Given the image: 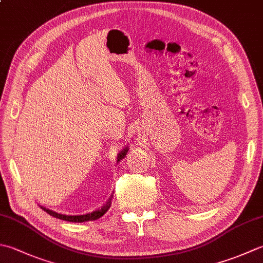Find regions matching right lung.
Wrapping results in <instances>:
<instances>
[{"label":"right lung","mask_w":263,"mask_h":263,"mask_svg":"<svg viewBox=\"0 0 263 263\" xmlns=\"http://www.w3.org/2000/svg\"><path fill=\"white\" fill-rule=\"evenodd\" d=\"M127 152H128V148L123 149L122 152H120L119 156H117V161H121L123 158H124ZM111 198H113V197H110L107 202H106V204L103 205L100 209L95 210L92 212H89V214H86V215H78V216L62 215V214H59V212H55L53 210L46 209L45 206H43V205H39V206H41V208L44 211H46L48 215H51V216H53L55 218H59V219L66 220V221H72V222H83V221H89V220H96V219H98V218L102 217L104 214H106V211L109 209V206L111 204Z\"/></svg>","instance_id":"right-lung-1"}]
</instances>
